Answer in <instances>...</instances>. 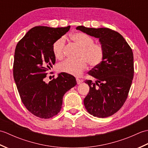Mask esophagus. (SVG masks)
Returning <instances> with one entry per match:
<instances>
[{"label": "esophagus", "mask_w": 148, "mask_h": 148, "mask_svg": "<svg viewBox=\"0 0 148 148\" xmlns=\"http://www.w3.org/2000/svg\"><path fill=\"white\" fill-rule=\"evenodd\" d=\"M76 81H77V83L78 84H81V83H82V80L81 79H79V78H76Z\"/></svg>", "instance_id": "obj_1"}]
</instances>
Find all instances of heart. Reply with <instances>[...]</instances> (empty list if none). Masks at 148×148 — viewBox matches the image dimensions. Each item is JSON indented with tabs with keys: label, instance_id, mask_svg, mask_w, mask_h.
I'll return each mask as SVG.
<instances>
[{
	"label": "heart",
	"instance_id": "obj_1",
	"mask_svg": "<svg viewBox=\"0 0 148 148\" xmlns=\"http://www.w3.org/2000/svg\"><path fill=\"white\" fill-rule=\"evenodd\" d=\"M71 39L81 48L77 60L67 59L57 65V70L63 73L79 76L87 67V62L92 67L99 65L104 57L105 50L100 43H95L92 37L83 32H76ZM65 37H61L53 42V53L56 58H62L64 55Z\"/></svg>",
	"mask_w": 148,
	"mask_h": 148
}]
</instances>
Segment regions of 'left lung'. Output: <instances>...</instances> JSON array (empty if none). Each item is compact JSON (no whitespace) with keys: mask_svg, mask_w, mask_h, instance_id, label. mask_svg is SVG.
I'll return each instance as SVG.
<instances>
[{"mask_svg":"<svg viewBox=\"0 0 148 148\" xmlns=\"http://www.w3.org/2000/svg\"><path fill=\"white\" fill-rule=\"evenodd\" d=\"M76 29L99 38L104 48L102 62L88 72L97 81H84L90 91L84 105L93 116L109 117L121 109L128 97L134 74L132 50L120 34L108 28L79 26Z\"/></svg>","mask_w":148,"mask_h":148,"instance_id":"8db88e82","label":"left lung"}]
</instances>
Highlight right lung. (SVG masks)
Segmentation results:
<instances>
[{"instance_id":"1","label":"right lung","mask_w":148,"mask_h":148,"mask_svg":"<svg viewBox=\"0 0 148 148\" xmlns=\"http://www.w3.org/2000/svg\"><path fill=\"white\" fill-rule=\"evenodd\" d=\"M71 26L31 29L16 46L13 77L22 102L29 111L40 118L48 119L60 111L64 94L77 84L72 75L59 74L46 83L45 78L55 63L52 50L56 40Z\"/></svg>"}]
</instances>
